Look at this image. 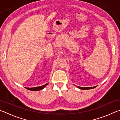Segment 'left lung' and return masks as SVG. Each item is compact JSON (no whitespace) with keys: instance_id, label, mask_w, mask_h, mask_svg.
Returning <instances> with one entry per match:
<instances>
[{"instance_id":"8db88e82","label":"left lung","mask_w":120,"mask_h":120,"mask_svg":"<svg viewBox=\"0 0 120 120\" xmlns=\"http://www.w3.org/2000/svg\"><path fill=\"white\" fill-rule=\"evenodd\" d=\"M96 86L95 87H79L77 86L78 88H80V89H84V90H86V89H93L94 88H95Z\"/></svg>"}]
</instances>
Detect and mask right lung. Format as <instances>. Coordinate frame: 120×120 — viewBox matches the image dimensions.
<instances>
[{
  "label": "right lung",
  "instance_id": "obj_1",
  "mask_svg": "<svg viewBox=\"0 0 120 120\" xmlns=\"http://www.w3.org/2000/svg\"><path fill=\"white\" fill-rule=\"evenodd\" d=\"M47 85H48V84H45L42 86L33 87V88H26L27 89H28V90H32V91H38V90H42V89H43Z\"/></svg>",
  "mask_w": 120,
  "mask_h": 120
}]
</instances>
